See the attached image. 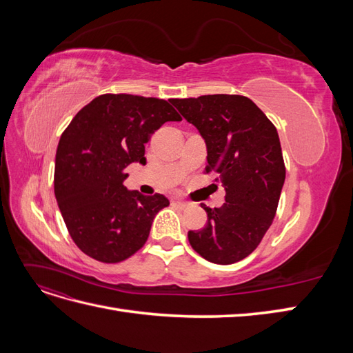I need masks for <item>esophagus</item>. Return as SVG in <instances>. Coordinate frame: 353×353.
Listing matches in <instances>:
<instances>
[{"mask_svg":"<svg viewBox=\"0 0 353 353\" xmlns=\"http://www.w3.org/2000/svg\"><path fill=\"white\" fill-rule=\"evenodd\" d=\"M174 203H175V205H178L181 209H187L190 206V203H187L184 200H179V199H175Z\"/></svg>","mask_w":353,"mask_h":353,"instance_id":"1","label":"esophagus"}]
</instances>
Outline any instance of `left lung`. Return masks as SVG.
I'll use <instances>...</instances> for the list:
<instances>
[{
	"instance_id": "obj_1",
	"label": "left lung",
	"mask_w": 353,
	"mask_h": 353,
	"mask_svg": "<svg viewBox=\"0 0 353 353\" xmlns=\"http://www.w3.org/2000/svg\"><path fill=\"white\" fill-rule=\"evenodd\" d=\"M169 101L199 130L208 148L206 174H218L225 188L221 208L201 205L208 222L203 230L188 231V241L209 262H239L258 248L279 206L285 179L279 132L244 95Z\"/></svg>"
}]
</instances>
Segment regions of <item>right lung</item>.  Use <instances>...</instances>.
Listing matches in <instances>:
<instances>
[{"instance_id":"1","label":"right lung","mask_w":353,"mask_h":353,"mask_svg":"<svg viewBox=\"0 0 353 353\" xmlns=\"http://www.w3.org/2000/svg\"><path fill=\"white\" fill-rule=\"evenodd\" d=\"M178 121L181 116L166 100L103 94L61 134L54 193L70 237L85 254L116 263L143 248L169 200L128 190L125 169L145 165L144 144L165 122Z\"/></svg>"}]
</instances>
